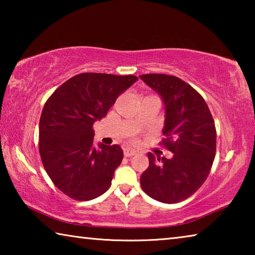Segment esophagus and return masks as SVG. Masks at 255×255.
<instances>
[{"instance_id":"esophagus-1","label":"esophagus","mask_w":255,"mask_h":255,"mask_svg":"<svg viewBox=\"0 0 255 255\" xmlns=\"http://www.w3.org/2000/svg\"><path fill=\"white\" fill-rule=\"evenodd\" d=\"M136 153H137V150L135 148H131V147H125V149H124L125 156H127V157L132 156V155H135Z\"/></svg>"}]
</instances>
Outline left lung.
I'll return each instance as SVG.
<instances>
[{
	"instance_id": "1",
	"label": "left lung",
	"mask_w": 255,
	"mask_h": 255,
	"mask_svg": "<svg viewBox=\"0 0 255 255\" xmlns=\"http://www.w3.org/2000/svg\"><path fill=\"white\" fill-rule=\"evenodd\" d=\"M139 79L162 99L163 145L172 152L171 158L147 154L141 189L163 204H176L192 196L209 174L216 153L214 119L204 98L179 77L145 74Z\"/></svg>"
}]
</instances>
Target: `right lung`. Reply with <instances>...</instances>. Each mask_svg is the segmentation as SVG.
<instances>
[{
	"instance_id": "1",
	"label": "right lung",
	"mask_w": 255,
	"mask_h": 255,
	"mask_svg": "<svg viewBox=\"0 0 255 255\" xmlns=\"http://www.w3.org/2000/svg\"><path fill=\"white\" fill-rule=\"evenodd\" d=\"M135 75L82 73L63 83L45 103L39 122L42 164L60 191L75 200L98 198L110 188L123 161L119 145H93V124L105 118Z\"/></svg>"
}]
</instances>
